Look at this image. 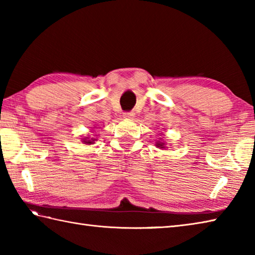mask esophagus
Here are the masks:
<instances>
[{"mask_svg":"<svg viewBox=\"0 0 255 255\" xmlns=\"http://www.w3.org/2000/svg\"><path fill=\"white\" fill-rule=\"evenodd\" d=\"M124 118L125 119H132L134 117V113L133 112H129V113H125L124 114Z\"/></svg>","mask_w":255,"mask_h":255,"instance_id":"1","label":"esophagus"}]
</instances>
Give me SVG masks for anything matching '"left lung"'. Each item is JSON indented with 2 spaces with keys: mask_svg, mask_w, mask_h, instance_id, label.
<instances>
[{
  "mask_svg": "<svg viewBox=\"0 0 255 255\" xmlns=\"http://www.w3.org/2000/svg\"><path fill=\"white\" fill-rule=\"evenodd\" d=\"M155 147L159 148V149H162V150H164V149L167 148L166 147V143H165V141H164L163 139L156 140V141H155Z\"/></svg>",
  "mask_w": 255,
  "mask_h": 255,
  "instance_id": "8db88e82",
  "label": "left lung"
}]
</instances>
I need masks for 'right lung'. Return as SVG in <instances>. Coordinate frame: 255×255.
<instances>
[{"instance_id":"obj_1","label":"right lung","mask_w":255,"mask_h":255,"mask_svg":"<svg viewBox=\"0 0 255 255\" xmlns=\"http://www.w3.org/2000/svg\"><path fill=\"white\" fill-rule=\"evenodd\" d=\"M96 127H91V129L92 130H94ZM96 138H94V137H91L90 134L89 136H86V137H83V138H81V141H82V143H84V144H88V145H91V144H94L95 143V141H96Z\"/></svg>"}]
</instances>
